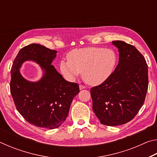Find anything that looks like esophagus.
Segmentation results:
<instances>
[{
	"instance_id": "obj_1",
	"label": "esophagus",
	"mask_w": 157,
	"mask_h": 157,
	"mask_svg": "<svg viewBox=\"0 0 157 157\" xmlns=\"http://www.w3.org/2000/svg\"><path fill=\"white\" fill-rule=\"evenodd\" d=\"M85 88H86V87H85L84 86H83V85H82V84L79 85V89H80V90L84 89H85Z\"/></svg>"
}]
</instances>
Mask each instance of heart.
I'll use <instances>...</instances> for the list:
<instances>
[{
	"mask_svg": "<svg viewBox=\"0 0 157 157\" xmlns=\"http://www.w3.org/2000/svg\"><path fill=\"white\" fill-rule=\"evenodd\" d=\"M118 57L112 49L88 47L73 50L68 55V60L60 62V71L66 79L73 80L80 73L87 84L103 83L113 73Z\"/></svg>",
	"mask_w": 157,
	"mask_h": 157,
	"instance_id": "1",
	"label": "heart"
}]
</instances>
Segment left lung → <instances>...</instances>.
I'll use <instances>...</instances> for the list:
<instances>
[{"mask_svg":"<svg viewBox=\"0 0 157 157\" xmlns=\"http://www.w3.org/2000/svg\"><path fill=\"white\" fill-rule=\"evenodd\" d=\"M118 64L107 80L91 89L93 110L101 124L118 126L132 121L144 103L148 88L147 64L132 45L113 41Z\"/></svg>","mask_w":157,"mask_h":157,"instance_id":"8db88e82","label":"left lung"}]
</instances>
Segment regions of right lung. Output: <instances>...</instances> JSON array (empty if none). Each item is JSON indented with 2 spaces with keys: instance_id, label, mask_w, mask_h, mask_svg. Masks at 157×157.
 Returning <instances> with one entry per match:
<instances>
[{
  "instance_id": "obj_1",
  "label": "right lung",
  "mask_w": 157,
  "mask_h": 157,
  "mask_svg": "<svg viewBox=\"0 0 157 157\" xmlns=\"http://www.w3.org/2000/svg\"><path fill=\"white\" fill-rule=\"evenodd\" d=\"M57 52L40 44H30L20 50L11 69L10 92L18 111L28 123L49 129L65 121L79 92L78 84L65 80L51 65ZM26 60L40 66L44 74L39 81L30 82L20 74V68Z\"/></svg>"
}]
</instances>
